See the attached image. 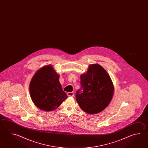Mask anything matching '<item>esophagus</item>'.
Here are the masks:
<instances>
[{"mask_svg": "<svg viewBox=\"0 0 148 148\" xmlns=\"http://www.w3.org/2000/svg\"><path fill=\"white\" fill-rule=\"evenodd\" d=\"M67 95L68 96H70V97H73V96H74V92H67Z\"/></svg>", "mask_w": 148, "mask_h": 148, "instance_id": "obj_1", "label": "esophagus"}]
</instances>
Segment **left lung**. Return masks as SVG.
Wrapping results in <instances>:
<instances>
[{
    "mask_svg": "<svg viewBox=\"0 0 148 148\" xmlns=\"http://www.w3.org/2000/svg\"><path fill=\"white\" fill-rule=\"evenodd\" d=\"M81 85L76 92V100L83 111L95 114L108 106L114 88L109 74L101 66L90 65L86 73L81 75Z\"/></svg>",
    "mask_w": 148,
    "mask_h": 148,
    "instance_id": "left-lung-1",
    "label": "left lung"
}]
</instances>
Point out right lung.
<instances>
[{
  "mask_svg": "<svg viewBox=\"0 0 148 148\" xmlns=\"http://www.w3.org/2000/svg\"><path fill=\"white\" fill-rule=\"evenodd\" d=\"M59 77L51 65L41 68L34 75L29 90L32 101L39 109L46 112L54 110L67 98Z\"/></svg>",
  "mask_w": 148,
  "mask_h": 148,
  "instance_id": "right-lung-1",
  "label": "right lung"
}]
</instances>
